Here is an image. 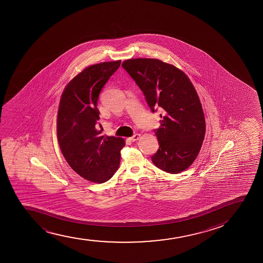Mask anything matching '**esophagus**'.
Instances as JSON below:
<instances>
[{"mask_svg":"<svg viewBox=\"0 0 263 263\" xmlns=\"http://www.w3.org/2000/svg\"><path fill=\"white\" fill-rule=\"evenodd\" d=\"M139 138H140V134L136 133V134H134L133 137H130V139L133 142H134V141H137Z\"/></svg>","mask_w":263,"mask_h":263,"instance_id":"34e87169","label":"esophagus"}]
</instances>
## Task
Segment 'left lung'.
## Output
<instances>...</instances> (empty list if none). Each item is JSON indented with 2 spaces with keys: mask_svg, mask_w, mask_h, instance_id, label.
Segmentation results:
<instances>
[{
  "mask_svg": "<svg viewBox=\"0 0 263 263\" xmlns=\"http://www.w3.org/2000/svg\"><path fill=\"white\" fill-rule=\"evenodd\" d=\"M122 67L142 90L152 111L162 112L160 127L154 130L160 147L152 161L170 174L187 169L199 154L205 135L202 104L190 79L156 59H130Z\"/></svg>",
  "mask_w": 263,
  "mask_h": 263,
  "instance_id": "left-lung-1",
  "label": "left lung"
}]
</instances>
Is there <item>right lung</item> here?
<instances>
[{"label":"right lung","mask_w":263,"mask_h":263,"mask_svg":"<svg viewBox=\"0 0 263 263\" xmlns=\"http://www.w3.org/2000/svg\"><path fill=\"white\" fill-rule=\"evenodd\" d=\"M120 64L121 61H109L85 68L64 89L59 106L57 135L61 153L79 175L97 183L109 181L115 174L125 145L119 137L101 135L98 126L100 92Z\"/></svg>","instance_id":"add662e5"}]
</instances>
